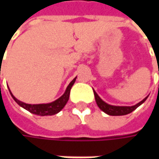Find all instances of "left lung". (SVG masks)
Instances as JSON below:
<instances>
[{
	"label": "left lung",
	"mask_w": 159,
	"mask_h": 159,
	"mask_svg": "<svg viewBox=\"0 0 159 159\" xmlns=\"http://www.w3.org/2000/svg\"><path fill=\"white\" fill-rule=\"evenodd\" d=\"M94 95H95V102H96L98 107L101 109L103 112H105L110 116H122V115H126L128 113H131L137 107L140 106L141 104H143L144 102L146 101V99L148 98V96L145 97L143 101L138 102L137 104H135L134 106H114V105L108 104L105 102L102 101L101 98L99 97V95L95 93V91H94Z\"/></svg>",
	"instance_id": "8db88e82"
}]
</instances>
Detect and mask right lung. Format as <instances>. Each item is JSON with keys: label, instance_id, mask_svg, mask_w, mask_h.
<instances>
[{"label": "right lung", "instance_id": "obj_1", "mask_svg": "<svg viewBox=\"0 0 159 159\" xmlns=\"http://www.w3.org/2000/svg\"><path fill=\"white\" fill-rule=\"evenodd\" d=\"M77 78V77H76ZM76 78H74L70 83L68 85L67 89L65 90L64 94L61 97H59L57 100L49 102V103H41V104H28V103H25L23 102L19 101L16 98L14 95L11 94V96L13 97V99L15 100L16 102L23 107L24 109H25L26 111H30L33 114H36L39 116H51V115H55L58 113L66 104V102L69 100V96H70V92L71 87L73 86V84L76 80Z\"/></svg>", "mask_w": 159, "mask_h": 159}]
</instances>
